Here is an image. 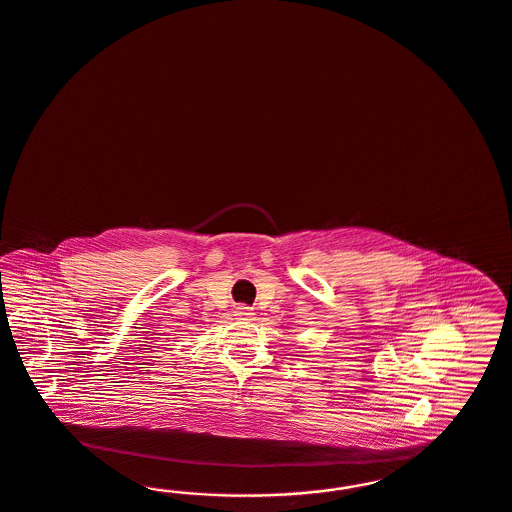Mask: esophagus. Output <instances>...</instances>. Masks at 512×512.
I'll return each instance as SVG.
<instances>
[{"label":"esophagus","mask_w":512,"mask_h":512,"mask_svg":"<svg viewBox=\"0 0 512 512\" xmlns=\"http://www.w3.org/2000/svg\"><path fill=\"white\" fill-rule=\"evenodd\" d=\"M234 316H238L240 320H253L255 312H253V308H249L247 305H238L234 308Z\"/></svg>","instance_id":"esophagus-1"}]
</instances>
